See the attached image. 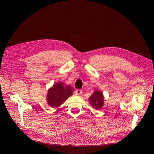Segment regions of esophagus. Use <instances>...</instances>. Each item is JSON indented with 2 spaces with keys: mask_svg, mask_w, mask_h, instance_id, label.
Listing matches in <instances>:
<instances>
[{
  "mask_svg": "<svg viewBox=\"0 0 154 154\" xmlns=\"http://www.w3.org/2000/svg\"><path fill=\"white\" fill-rule=\"evenodd\" d=\"M75 93L76 95H80V94L82 93V90H79V89L76 90L75 91Z\"/></svg>",
  "mask_w": 154,
  "mask_h": 154,
  "instance_id": "34e87169",
  "label": "esophagus"
}]
</instances>
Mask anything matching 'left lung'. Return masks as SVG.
I'll list each match as a JSON object with an SVG mask.
<instances>
[{
	"mask_svg": "<svg viewBox=\"0 0 154 154\" xmlns=\"http://www.w3.org/2000/svg\"><path fill=\"white\" fill-rule=\"evenodd\" d=\"M89 100L90 104L96 109H100L103 105V96L100 91H95L90 97Z\"/></svg>",
	"mask_w": 154,
	"mask_h": 154,
	"instance_id": "8db88e82",
	"label": "left lung"
}]
</instances>
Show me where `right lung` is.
I'll use <instances>...</instances> for the list:
<instances>
[{
    "label": "right lung",
    "mask_w": 154,
    "mask_h": 154,
    "mask_svg": "<svg viewBox=\"0 0 154 154\" xmlns=\"http://www.w3.org/2000/svg\"><path fill=\"white\" fill-rule=\"evenodd\" d=\"M72 94L73 88L71 86H66L63 82H59L49 90L47 100L51 106L58 107Z\"/></svg>",
    "instance_id": "add662e5"
}]
</instances>
